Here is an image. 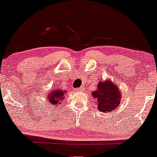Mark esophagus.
I'll return each instance as SVG.
<instances>
[{
	"label": "esophagus",
	"instance_id": "obj_1",
	"mask_svg": "<svg viewBox=\"0 0 157 157\" xmlns=\"http://www.w3.org/2000/svg\"><path fill=\"white\" fill-rule=\"evenodd\" d=\"M82 89H83V88H82V87L77 88V89H75V92H80V91H82Z\"/></svg>",
	"mask_w": 157,
	"mask_h": 157
}]
</instances>
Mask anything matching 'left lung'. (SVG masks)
<instances>
[{"label":"left lung","mask_w":157,"mask_h":157,"mask_svg":"<svg viewBox=\"0 0 157 157\" xmlns=\"http://www.w3.org/2000/svg\"><path fill=\"white\" fill-rule=\"evenodd\" d=\"M93 98L98 101V110L103 113L111 112L119 106L121 95L119 88L110 80L98 84V90L92 93Z\"/></svg>","instance_id":"obj_1"}]
</instances>
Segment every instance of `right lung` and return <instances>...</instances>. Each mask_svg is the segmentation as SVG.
I'll return each mask as SVG.
<instances>
[{
	"label": "right lung",
	"mask_w": 157,
	"mask_h": 157,
	"mask_svg": "<svg viewBox=\"0 0 157 157\" xmlns=\"http://www.w3.org/2000/svg\"><path fill=\"white\" fill-rule=\"evenodd\" d=\"M65 91H62L57 88L56 90L51 91V93L48 94V101L54 106H57L59 103L63 101V96L65 95Z\"/></svg>",
	"instance_id": "obj_1"
}]
</instances>
